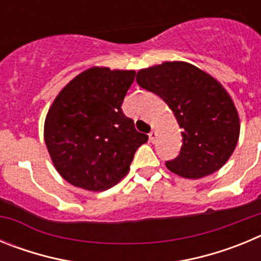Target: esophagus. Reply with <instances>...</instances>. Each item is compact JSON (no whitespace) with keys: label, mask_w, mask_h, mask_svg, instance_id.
<instances>
[{"label":"esophagus","mask_w":261,"mask_h":261,"mask_svg":"<svg viewBox=\"0 0 261 261\" xmlns=\"http://www.w3.org/2000/svg\"><path fill=\"white\" fill-rule=\"evenodd\" d=\"M149 137H150V141H151V142L155 141V138H156V132H155V130H154V129H153V130H151L150 133H149Z\"/></svg>","instance_id":"1"}]
</instances>
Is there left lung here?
Here are the masks:
<instances>
[{"mask_svg":"<svg viewBox=\"0 0 261 261\" xmlns=\"http://www.w3.org/2000/svg\"><path fill=\"white\" fill-rule=\"evenodd\" d=\"M142 89L167 103L183 129L179 155L167 161L170 171L200 179L220 170L239 138V116L220 82L188 62H163L136 77Z\"/></svg>","mask_w":261,"mask_h":261,"instance_id":"1","label":"left lung"}]
</instances>
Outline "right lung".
I'll use <instances>...</instances> for the list:
<instances>
[{
    "mask_svg": "<svg viewBox=\"0 0 261 261\" xmlns=\"http://www.w3.org/2000/svg\"><path fill=\"white\" fill-rule=\"evenodd\" d=\"M135 75V70L87 69L50 106L45 145L59 174L73 186L108 190L128 174L136 150L147 141L121 110Z\"/></svg>",
    "mask_w": 261,
    "mask_h": 261,
    "instance_id": "obj_1",
    "label": "right lung"
}]
</instances>
